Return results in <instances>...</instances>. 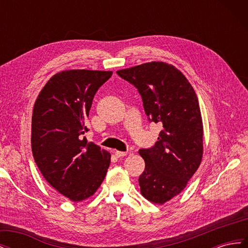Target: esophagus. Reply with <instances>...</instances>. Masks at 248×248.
<instances>
[{
    "mask_svg": "<svg viewBox=\"0 0 248 248\" xmlns=\"http://www.w3.org/2000/svg\"><path fill=\"white\" fill-rule=\"evenodd\" d=\"M115 155L117 157H122V156H126L127 155V152H122V151H116L115 152Z\"/></svg>",
    "mask_w": 248,
    "mask_h": 248,
    "instance_id": "obj_1",
    "label": "esophagus"
}]
</instances>
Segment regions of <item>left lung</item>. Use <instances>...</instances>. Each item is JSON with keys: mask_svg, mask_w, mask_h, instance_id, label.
Instances as JSON below:
<instances>
[{"mask_svg": "<svg viewBox=\"0 0 248 248\" xmlns=\"http://www.w3.org/2000/svg\"><path fill=\"white\" fill-rule=\"evenodd\" d=\"M117 73L139 90L150 121L162 124L155 146L139 151L145 160L139 183L142 197L163 205L185 188L202 158L204 128L197 94L181 71L164 62Z\"/></svg>", "mask_w": 248, "mask_h": 248, "instance_id": "8db88e82", "label": "left lung"}]
</instances>
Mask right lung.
<instances>
[{
    "label": "right lung",
    "mask_w": 248,
    "mask_h": 248,
    "mask_svg": "<svg viewBox=\"0 0 248 248\" xmlns=\"http://www.w3.org/2000/svg\"><path fill=\"white\" fill-rule=\"evenodd\" d=\"M112 71L72 69L42 88L32 115L35 162L51 187L72 202L92 197L106 178L110 154L84 137L94 95Z\"/></svg>",
    "instance_id": "1"
}]
</instances>
